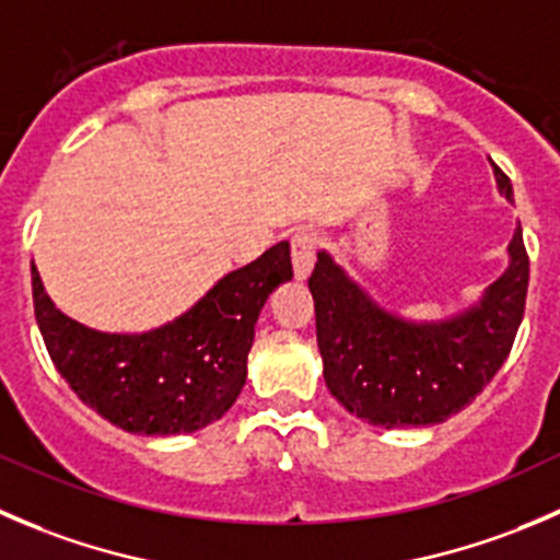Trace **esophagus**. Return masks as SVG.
<instances>
[{
    "label": "esophagus",
    "mask_w": 560,
    "mask_h": 560,
    "mask_svg": "<svg viewBox=\"0 0 560 560\" xmlns=\"http://www.w3.org/2000/svg\"><path fill=\"white\" fill-rule=\"evenodd\" d=\"M315 250H318V234H315V231L299 229L296 234L291 236V261L296 280H304L313 272Z\"/></svg>",
    "instance_id": "obj_1"
}]
</instances>
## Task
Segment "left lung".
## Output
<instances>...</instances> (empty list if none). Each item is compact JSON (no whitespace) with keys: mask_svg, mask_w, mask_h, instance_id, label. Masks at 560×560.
<instances>
[{"mask_svg":"<svg viewBox=\"0 0 560 560\" xmlns=\"http://www.w3.org/2000/svg\"><path fill=\"white\" fill-rule=\"evenodd\" d=\"M495 182L514 201L501 168ZM307 282L331 395L362 422L419 428L463 411L506 362L525 313L528 253L517 225L506 272L479 304L441 324H411L381 310L326 253Z\"/></svg>","mask_w":560,"mask_h":560,"instance_id":"1","label":"left lung"}]
</instances>
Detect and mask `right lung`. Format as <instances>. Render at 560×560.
Instances as JSON below:
<instances>
[{
    "label": "right lung",
    "instance_id": "right-lung-1",
    "mask_svg": "<svg viewBox=\"0 0 560 560\" xmlns=\"http://www.w3.org/2000/svg\"><path fill=\"white\" fill-rule=\"evenodd\" d=\"M291 247L229 272L185 315L143 335H108L54 307L32 264L35 318L70 389L127 433H196L236 402L264 302L291 280Z\"/></svg>",
    "mask_w": 560,
    "mask_h": 560
}]
</instances>
